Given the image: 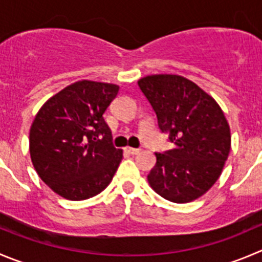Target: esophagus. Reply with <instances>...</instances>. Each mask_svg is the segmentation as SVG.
<instances>
[{"instance_id": "1", "label": "esophagus", "mask_w": 262, "mask_h": 262, "mask_svg": "<svg viewBox=\"0 0 262 262\" xmlns=\"http://www.w3.org/2000/svg\"><path fill=\"white\" fill-rule=\"evenodd\" d=\"M126 151L127 153H129V154H133V156H135V154H138V153H140V149H136V148H126Z\"/></svg>"}]
</instances>
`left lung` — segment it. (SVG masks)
Returning <instances> with one entry per match:
<instances>
[{"label": "left lung", "instance_id": "obj_1", "mask_svg": "<svg viewBox=\"0 0 262 262\" xmlns=\"http://www.w3.org/2000/svg\"><path fill=\"white\" fill-rule=\"evenodd\" d=\"M173 144L156 153L148 175L154 191L175 203L203 195L221 175L230 151V128L219 104L194 82L176 74H156L138 82Z\"/></svg>", "mask_w": 262, "mask_h": 262}]
</instances>
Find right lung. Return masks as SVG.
<instances>
[{
    "label": "right lung",
    "instance_id": "obj_1",
    "mask_svg": "<svg viewBox=\"0 0 262 262\" xmlns=\"http://www.w3.org/2000/svg\"><path fill=\"white\" fill-rule=\"evenodd\" d=\"M117 84L79 81L43 104L29 133L37 173L56 194L83 201L103 191L122 161L103 114Z\"/></svg>",
    "mask_w": 262,
    "mask_h": 262
}]
</instances>
